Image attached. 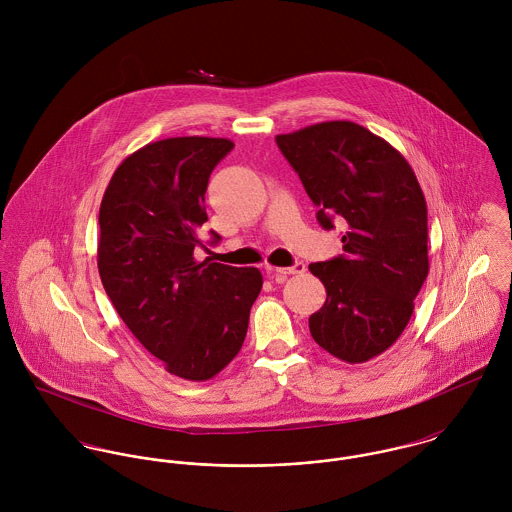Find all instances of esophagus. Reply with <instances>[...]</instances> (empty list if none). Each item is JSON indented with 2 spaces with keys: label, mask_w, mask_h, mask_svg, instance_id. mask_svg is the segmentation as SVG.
Here are the masks:
<instances>
[{
  "label": "esophagus",
  "mask_w": 512,
  "mask_h": 512,
  "mask_svg": "<svg viewBox=\"0 0 512 512\" xmlns=\"http://www.w3.org/2000/svg\"><path fill=\"white\" fill-rule=\"evenodd\" d=\"M303 272H305V264L303 262H295L290 268H272V266H268V274L278 276V278H288V276L303 274Z\"/></svg>",
  "instance_id": "esophagus-1"
}]
</instances>
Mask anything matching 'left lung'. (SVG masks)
<instances>
[{
    "label": "left lung",
    "instance_id": "8db88e82",
    "mask_svg": "<svg viewBox=\"0 0 512 512\" xmlns=\"http://www.w3.org/2000/svg\"><path fill=\"white\" fill-rule=\"evenodd\" d=\"M276 144L345 254L309 266L327 299L309 317L315 343L345 363L384 353L406 329L428 262V207L404 155L355 122H321Z\"/></svg>",
    "mask_w": 512,
    "mask_h": 512
}]
</instances>
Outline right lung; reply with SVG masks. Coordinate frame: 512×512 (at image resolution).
Listing matches in <instances>:
<instances>
[{
	"label": "right lung",
	"mask_w": 512,
	"mask_h": 512,
	"mask_svg": "<svg viewBox=\"0 0 512 512\" xmlns=\"http://www.w3.org/2000/svg\"><path fill=\"white\" fill-rule=\"evenodd\" d=\"M232 147L199 136L147 144L120 163L100 205L102 286L134 337L185 380H209L238 355L264 282L258 268L193 256L209 177Z\"/></svg>",
	"instance_id": "1"
}]
</instances>
